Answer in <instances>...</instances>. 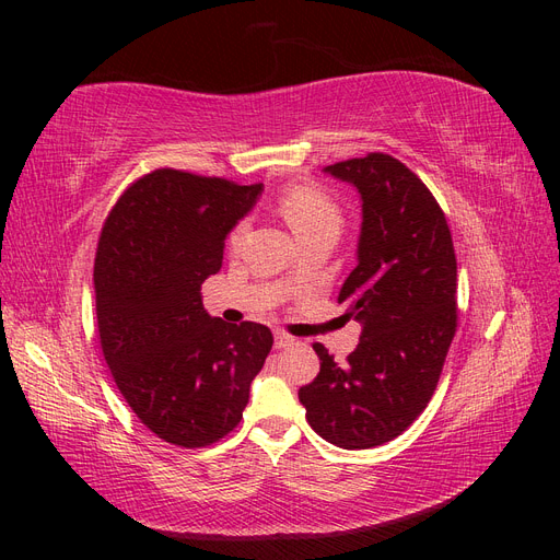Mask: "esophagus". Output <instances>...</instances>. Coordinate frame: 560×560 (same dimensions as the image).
Instances as JSON below:
<instances>
[{
    "mask_svg": "<svg viewBox=\"0 0 560 560\" xmlns=\"http://www.w3.org/2000/svg\"><path fill=\"white\" fill-rule=\"evenodd\" d=\"M294 341H296V338H294V336H290V334H284V331H276V348H278V350H282V348H290V346H294Z\"/></svg>",
    "mask_w": 560,
    "mask_h": 560,
    "instance_id": "34e87169",
    "label": "esophagus"
}]
</instances>
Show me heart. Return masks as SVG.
Listing matches in <instances>:
<instances>
[{
  "label": "heart",
  "instance_id": "1",
  "mask_svg": "<svg viewBox=\"0 0 560 560\" xmlns=\"http://www.w3.org/2000/svg\"><path fill=\"white\" fill-rule=\"evenodd\" d=\"M278 210L290 224L296 238H308L317 233H336L343 226V212L338 202L313 182L284 184L278 194ZM243 226H235L229 241H238Z\"/></svg>",
  "mask_w": 560,
  "mask_h": 560
}]
</instances>
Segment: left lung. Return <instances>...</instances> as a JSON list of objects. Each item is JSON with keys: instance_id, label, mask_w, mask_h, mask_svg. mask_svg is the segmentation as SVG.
<instances>
[{"instance_id": "obj_1", "label": "left lung", "mask_w": 560, "mask_h": 560, "mask_svg": "<svg viewBox=\"0 0 560 560\" xmlns=\"http://www.w3.org/2000/svg\"><path fill=\"white\" fill-rule=\"evenodd\" d=\"M358 186V266L338 303L362 325L343 364L313 343L319 374L299 389L311 428L341 448L393 442L425 411L457 329V261L444 210L422 179L383 151L327 165Z\"/></svg>"}]
</instances>
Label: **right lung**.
I'll use <instances>...</instances> for the list:
<instances>
[{
    "label": "right lung",
    "instance_id": "right-lung-1",
    "mask_svg": "<svg viewBox=\"0 0 560 560\" xmlns=\"http://www.w3.org/2000/svg\"><path fill=\"white\" fill-rule=\"evenodd\" d=\"M261 191L159 167L128 186L100 233V346L132 413L167 444L202 448L233 432L273 348L266 325H229L200 299Z\"/></svg>",
    "mask_w": 560,
    "mask_h": 560
}]
</instances>
